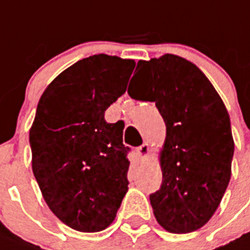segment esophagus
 Returning <instances> with one entry per match:
<instances>
[{
    "mask_svg": "<svg viewBox=\"0 0 250 250\" xmlns=\"http://www.w3.org/2000/svg\"><path fill=\"white\" fill-rule=\"evenodd\" d=\"M148 152H149V146H148L146 143H143L142 146L136 148V153H138L139 157H142V159L148 155Z\"/></svg>",
    "mask_w": 250,
    "mask_h": 250,
    "instance_id": "esophagus-1",
    "label": "esophagus"
}]
</instances>
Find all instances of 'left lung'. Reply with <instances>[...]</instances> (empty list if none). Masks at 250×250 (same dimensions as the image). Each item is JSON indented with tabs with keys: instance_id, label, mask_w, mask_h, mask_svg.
<instances>
[{
	"instance_id": "8db88e82",
	"label": "left lung",
	"mask_w": 250,
	"mask_h": 250,
	"mask_svg": "<svg viewBox=\"0 0 250 250\" xmlns=\"http://www.w3.org/2000/svg\"><path fill=\"white\" fill-rule=\"evenodd\" d=\"M136 69L132 79L143 90L128 86L129 97L155 102L167 125L163 184L149 195L153 214L169 232L197 231L229 184L235 150L229 115L208 79L182 57L140 60Z\"/></svg>"
}]
</instances>
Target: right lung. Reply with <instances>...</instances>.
I'll list each match as a JSON object with an SVG mask.
<instances>
[{
	"instance_id": "right-lung-1",
	"label": "right lung",
	"mask_w": 250,
	"mask_h": 250,
	"mask_svg": "<svg viewBox=\"0 0 250 250\" xmlns=\"http://www.w3.org/2000/svg\"><path fill=\"white\" fill-rule=\"evenodd\" d=\"M133 60L94 55L45 89L30 129L32 171L53 214L76 231L100 232L115 219L128 188L125 123L104 111L125 94Z\"/></svg>"
}]
</instances>
